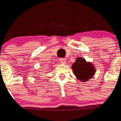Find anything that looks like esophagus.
Returning a JSON list of instances; mask_svg holds the SVG:
<instances>
[{
  "mask_svg": "<svg viewBox=\"0 0 121 121\" xmlns=\"http://www.w3.org/2000/svg\"><path fill=\"white\" fill-rule=\"evenodd\" d=\"M59 60L60 62V63H62V64H65V59L60 58Z\"/></svg>",
  "mask_w": 121,
  "mask_h": 121,
  "instance_id": "obj_1",
  "label": "esophagus"
}]
</instances>
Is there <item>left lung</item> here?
Wrapping results in <instances>:
<instances>
[{
  "mask_svg": "<svg viewBox=\"0 0 121 121\" xmlns=\"http://www.w3.org/2000/svg\"><path fill=\"white\" fill-rule=\"evenodd\" d=\"M71 68L77 79L83 82L92 78L96 72V69L92 63L86 62L85 59L81 57H77Z\"/></svg>",
  "mask_w": 121,
  "mask_h": 121,
  "instance_id": "left-lung-1",
  "label": "left lung"
}]
</instances>
